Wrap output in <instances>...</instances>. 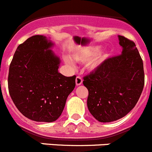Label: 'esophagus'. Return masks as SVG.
I'll list each match as a JSON object with an SVG mask.
<instances>
[{"instance_id":"obj_1","label":"esophagus","mask_w":152,"mask_h":152,"mask_svg":"<svg viewBox=\"0 0 152 152\" xmlns=\"http://www.w3.org/2000/svg\"><path fill=\"white\" fill-rule=\"evenodd\" d=\"M82 82H83V80H82L81 77H80V76H77L76 77V79H75V83H76V85L78 86V85H80L82 83Z\"/></svg>"}]
</instances>
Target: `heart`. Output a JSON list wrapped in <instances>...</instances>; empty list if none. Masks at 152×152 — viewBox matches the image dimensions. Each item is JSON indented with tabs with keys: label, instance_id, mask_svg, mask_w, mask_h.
Instances as JSON below:
<instances>
[{
	"label": "heart",
	"instance_id": "obj_1",
	"mask_svg": "<svg viewBox=\"0 0 152 152\" xmlns=\"http://www.w3.org/2000/svg\"><path fill=\"white\" fill-rule=\"evenodd\" d=\"M99 51V47H88L80 48L72 54V58L73 60L81 62V63H85L90 60L88 62L87 67L90 70H94L103 62L108 56L105 52L99 53L98 54ZM67 61L69 62V60Z\"/></svg>",
	"mask_w": 152,
	"mask_h": 152
}]
</instances>
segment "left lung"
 <instances>
[{"instance_id": "left-lung-1", "label": "left lung", "mask_w": 152, "mask_h": 152, "mask_svg": "<svg viewBox=\"0 0 152 152\" xmlns=\"http://www.w3.org/2000/svg\"><path fill=\"white\" fill-rule=\"evenodd\" d=\"M121 54L108 58L83 77L89 92L87 107L99 122L115 121L137 103L145 83L143 62L133 41L118 35Z\"/></svg>"}]
</instances>
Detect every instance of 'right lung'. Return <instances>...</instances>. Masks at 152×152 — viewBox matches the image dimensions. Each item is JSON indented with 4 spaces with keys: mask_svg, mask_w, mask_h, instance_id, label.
<instances>
[{
    "mask_svg": "<svg viewBox=\"0 0 152 152\" xmlns=\"http://www.w3.org/2000/svg\"><path fill=\"white\" fill-rule=\"evenodd\" d=\"M45 36L34 35L16 49L9 69L8 89L13 103L28 119L53 122L62 115L76 76L58 72L60 60Z\"/></svg>",
    "mask_w": 152,
    "mask_h": 152,
    "instance_id": "right-lung-1",
    "label": "right lung"
}]
</instances>
